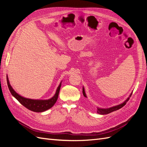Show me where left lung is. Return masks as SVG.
Segmentation results:
<instances>
[{"mask_svg":"<svg viewBox=\"0 0 147 147\" xmlns=\"http://www.w3.org/2000/svg\"><path fill=\"white\" fill-rule=\"evenodd\" d=\"M132 93H131V94L129 95V96L126 99V100H124L123 103L120 104L119 105H115V106H113V107H111L110 108H107V109H102V108H99V107H97V112L100 115H106V114H109L111 112H114V111H116L119 109L122 108L123 106H124L126 105V102L129 100V98L131 97V95H132ZM83 96L85 97H87L86 96V92H85V91H84V87L83 86Z\"/></svg>","mask_w":147,"mask_h":147,"instance_id":"8db88e82","label":"left lung"}]
</instances>
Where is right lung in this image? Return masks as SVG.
Wrapping results in <instances>:
<instances>
[{"label":"right lung","instance_id":"add662e5","mask_svg":"<svg viewBox=\"0 0 147 147\" xmlns=\"http://www.w3.org/2000/svg\"><path fill=\"white\" fill-rule=\"evenodd\" d=\"M7 81L8 87L9 88V90L11 92L12 96L18 100L20 103L24 106L26 108L32 111L35 112H43L45 111L50 109L52 107L55 105L56 102L58 97L59 92L60 91V88L61 86V83H59V85L57 87V90L56 91V93L55 95L53 96L51 98L48 99H32L29 98H26L23 96H20L19 94L13 90V88L11 86L9 80H8V75H7Z\"/></svg>","mask_w":147,"mask_h":147}]
</instances>
